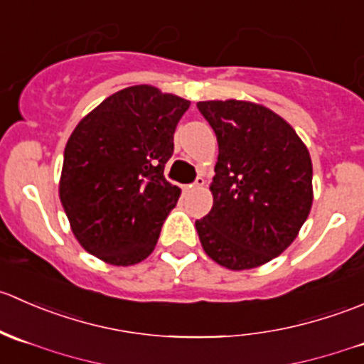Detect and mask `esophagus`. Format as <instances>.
<instances>
[{"instance_id": "34e87169", "label": "esophagus", "mask_w": 364, "mask_h": 364, "mask_svg": "<svg viewBox=\"0 0 364 364\" xmlns=\"http://www.w3.org/2000/svg\"><path fill=\"white\" fill-rule=\"evenodd\" d=\"M205 185V179L203 178V176H199V178L196 179V183H193V185H186V186H183V190H192V188H203V186Z\"/></svg>"}]
</instances>
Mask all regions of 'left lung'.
Instances as JSON below:
<instances>
[{"label":"left lung","mask_w":364,"mask_h":364,"mask_svg":"<svg viewBox=\"0 0 364 364\" xmlns=\"http://www.w3.org/2000/svg\"><path fill=\"white\" fill-rule=\"evenodd\" d=\"M218 141L213 208L197 220L204 252L232 271L280 255L310 215L311 160L294 128L243 100L197 104Z\"/></svg>","instance_id":"8db88e82"}]
</instances>
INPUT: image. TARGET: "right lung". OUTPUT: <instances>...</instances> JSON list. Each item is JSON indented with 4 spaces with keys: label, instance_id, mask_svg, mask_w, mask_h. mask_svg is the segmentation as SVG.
<instances>
[{
    "label": "right lung",
    "instance_id": "right-lung-1",
    "mask_svg": "<svg viewBox=\"0 0 364 364\" xmlns=\"http://www.w3.org/2000/svg\"><path fill=\"white\" fill-rule=\"evenodd\" d=\"M190 102L124 87L80 119L65 148L60 199L73 236L114 266L144 260L181 190L165 179L174 132Z\"/></svg>",
    "mask_w": 364,
    "mask_h": 364
}]
</instances>
